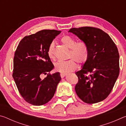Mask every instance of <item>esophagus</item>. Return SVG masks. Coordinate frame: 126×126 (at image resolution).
I'll list each match as a JSON object with an SVG mask.
<instances>
[{
  "instance_id": "1",
  "label": "esophagus",
  "mask_w": 126,
  "mask_h": 126,
  "mask_svg": "<svg viewBox=\"0 0 126 126\" xmlns=\"http://www.w3.org/2000/svg\"><path fill=\"white\" fill-rule=\"evenodd\" d=\"M66 75H67V74H66V73H61L60 74V76L61 77V78L64 77V76H65Z\"/></svg>"
}]
</instances>
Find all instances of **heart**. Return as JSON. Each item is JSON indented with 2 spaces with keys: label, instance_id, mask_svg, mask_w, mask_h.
Wrapping results in <instances>:
<instances>
[{
  "label": "heart",
  "instance_id": "b5f03b06",
  "mask_svg": "<svg viewBox=\"0 0 126 126\" xmlns=\"http://www.w3.org/2000/svg\"><path fill=\"white\" fill-rule=\"evenodd\" d=\"M64 46L70 49L68 58L71 59L65 62H58L55 64V69L62 73H67L74 71L78 67L77 62L79 64L85 63L88 58V50L86 44L83 41L77 42L75 38L69 35H64L61 39ZM55 44L52 42L49 44L47 54L51 60H54Z\"/></svg>",
  "mask_w": 126,
  "mask_h": 126
}]
</instances>
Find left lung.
<instances>
[{
    "mask_svg": "<svg viewBox=\"0 0 126 126\" xmlns=\"http://www.w3.org/2000/svg\"><path fill=\"white\" fill-rule=\"evenodd\" d=\"M86 44L88 58L77 72L75 90L80 99L93 104L105 99L111 92L119 73V53L107 33L95 27L73 28L69 31Z\"/></svg>",
    "mask_w": 126,
    "mask_h": 126,
    "instance_id": "left-lung-1",
    "label": "left lung"
}]
</instances>
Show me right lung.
<instances>
[{"label":"right lung","instance_id":"add662e5","mask_svg":"<svg viewBox=\"0 0 126 126\" xmlns=\"http://www.w3.org/2000/svg\"><path fill=\"white\" fill-rule=\"evenodd\" d=\"M61 32L42 30L25 36L15 52L13 77L20 95L32 105L48 103L54 96L61 79L59 72L50 73L54 65L47 54L49 44ZM43 74L47 77L43 79Z\"/></svg>","mask_w":126,"mask_h":126}]
</instances>
